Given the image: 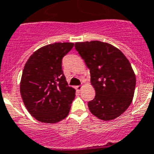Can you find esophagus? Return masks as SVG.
Returning a JSON list of instances; mask_svg holds the SVG:
<instances>
[{"label": "esophagus", "mask_w": 154, "mask_h": 154, "mask_svg": "<svg viewBox=\"0 0 154 154\" xmlns=\"http://www.w3.org/2000/svg\"><path fill=\"white\" fill-rule=\"evenodd\" d=\"M82 86H75V90L77 91H81V90H82Z\"/></svg>", "instance_id": "34e87169"}]
</instances>
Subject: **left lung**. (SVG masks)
<instances>
[{
  "mask_svg": "<svg viewBox=\"0 0 154 154\" xmlns=\"http://www.w3.org/2000/svg\"><path fill=\"white\" fill-rule=\"evenodd\" d=\"M75 47L90 69L96 92L88 102L91 113L105 121L120 116L130 106L136 84L129 60L120 49L99 41L76 42Z\"/></svg>",
  "mask_w": 154,
  "mask_h": 154,
  "instance_id": "left-lung-1",
  "label": "left lung"
}]
</instances>
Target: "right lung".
Segmentation results:
<instances>
[{"label": "right lung", "mask_w": 154, "mask_h": 154, "mask_svg": "<svg viewBox=\"0 0 154 154\" xmlns=\"http://www.w3.org/2000/svg\"><path fill=\"white\" fill-rule=\"evenodd\" d=\"M73 46L70 42L43 46L24 66L20 94L26 109L38 121L55 124L69 113L75 90L66 81L62 59Z\"/></svg>", "instance_id": "right-lung-1"}]
</instances>
